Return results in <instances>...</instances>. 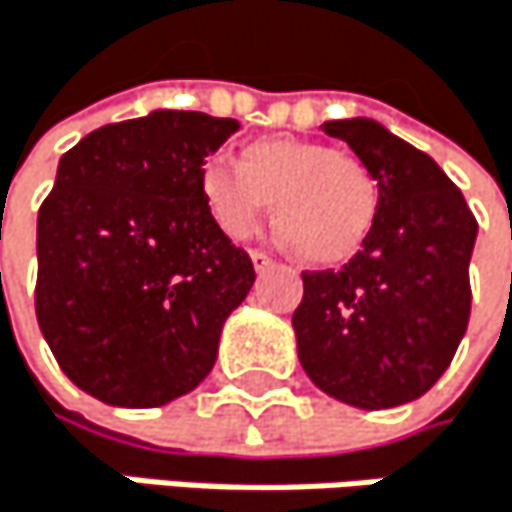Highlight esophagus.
I'll return each instance as SVG.
<instances>
[{
  "label": "esophagus",
  "mask_w": 512,
  "mask_h": 512,
  "mask_svg": "<svg viewBox=\"0 0 512 512\" xmlns=\"http://www.w3.org/2000/svg\"><path fill=\"white\" fill-rule=\"evenodd\" d=\"M251 264H254V270H258V273H264L267 267H273V258H270V254H264V251H251Z\"/></svg>",
  "instance_id": "obj_1"
}]
</instances>
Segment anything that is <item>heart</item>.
Wrapping results in <instances>:
<instances>
[{
  "label": "heart",
  "mask_w": 512,
  "mask_h": 512,
  "mask_svg": "<svg viewBox=\"0 0 512 512\" xmlns=\"http://www.w3.org/2000/svg\"><path fill=\"white\" fill-rule=\"evenodd\" d=\"M200 194L212 224L245 242L270 215L285 245L315 264H337L367 239L379 188L352 154L309 139H261L242 148L239 166L206 160Z\"/></svg>",
  "instance_id": "obj_1"
}]
</instances>
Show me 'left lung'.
Wrapping results in <instances>:
<instances>
[{"mask_svg": "<svg viewBox=\"0 0 512 512\" xmlns=\"http://www.w3.org/2000/svg\"><path fill=\"white\" fill-rule=\"evenodd\" d=\"M373 172L379 203L343 270L303 273L291 318L306 376L358 410L422 397L449 367L470 318L477 218L449 175L373 118L327 121Z\"/></svg>", "mask_w": 512, "mask_h": 512, "instance_id": "obj_1", "label": "left lung"}]
</instances>
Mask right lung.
Wrapping results in <instances>:
<instances>
[{"label":"right lung","instance_id":"add662e5","mask_svg":"<svg viewBox=\"0 0 512 512\" xmlns=\"http://www.w3.org/2000/svg\"><path fill=\"white\" fill-rule=\"evenodd\" d=\"M236 130L154 108L60 157L39 209L35 318L63 373L102 404L163 407L215 367L254 267L212 224L200 169Z\"/></svg>","mask_w":512,"mask_h":512}]
</instances>
